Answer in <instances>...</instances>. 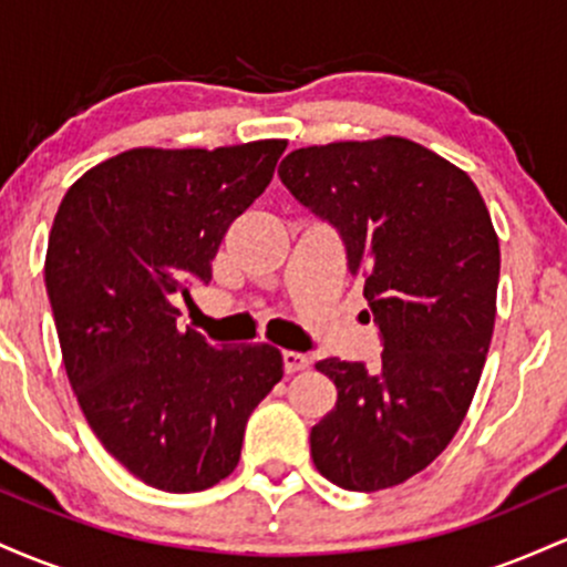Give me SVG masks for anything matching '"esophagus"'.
Listing matches in <instances>:
<instances>
[{
    "label": "esophagus",
    "mask_w": 567,
    "mask_h": 567,
    "mask_svg": "<svg viewBox=\"0 0 567 567\" xmlns=\"http://www.w3.org/2000/svg\"><path fill=\"white\" fill-rule=\"evenodd\" d=\"M282 362H285V373H298V370L309 368V357L298 354V351H282Z\"/></svg>",
    "instance_id": "34e87169"
}]
</instances>
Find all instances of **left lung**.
Instances as JSON below:
<instances>
[{
    "mask_svg": "<svg viewBox=\"0 0 567 567\" xmlns=\"http://www.w3.org/2000/svg\"><path fill=\"white\" fill-rule=\"evenodd\" d=\"M279 178L343 237L383 341L375 370L315 365L338 400L311 426V458L347 491L405 483L455 437L485 368L501 250L483 194L400 135L296 148Z\"/></svg>",
    "mask_w": 567,
    "mask_h": 567,
    "instance_id": "left-lung-1",
    "label": "left lung"
}]
</instances>
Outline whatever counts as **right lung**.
Instances as JSON below:
<instances>
[{"instance_id": "add662e5", "label": "right lung", "mask_w": 567, "mask_h": 567, "mask_svg": "<svg viewBox=\"0 0 567 567\" xmlns=\"http://www.w3.org/2000/svg\"><path fill=\"white\" fill-rule=\"evenodd\" d=\"M285 146L130 148L74 181L55 213L44 282L71 389L101 445L157 491L229 477L247 419L282 379L279 349L210 347L178 330L173 301L210 282Z\"/></svg>"}]
</instances>
